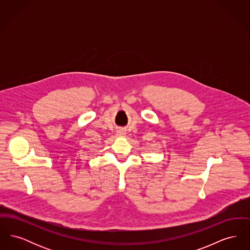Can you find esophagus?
Masks as SVG:
<instances>
[{
	"mask_svg": "<svg viewBox=\"0 0 250 250\" xmlns=\"http://www.w3.org/2000/svg\"><path fill=\"white\" fill-rule=\"evenodd\" d=\"M117 135L119 137H125V132L124 130H118L117 131Z\"/></svg>",
	"mask_w": 250,
	"mask_h": 250,
	"instance_id": "esophagus-1",
	"label": "esophagus"
}]
</instances>
